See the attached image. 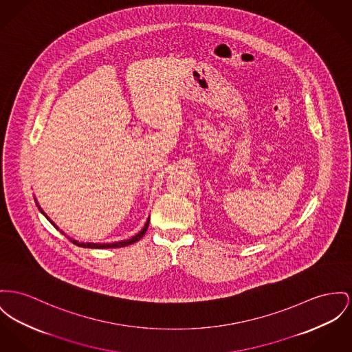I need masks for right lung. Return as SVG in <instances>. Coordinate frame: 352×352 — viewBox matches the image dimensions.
Segmentation results:
<instances>
[{
	"mask_svg": "<svg viewBox=\"0 0 352 352\" xmlns=\"http://www.w3.org/2000/svg\"><path fill=\"white\" fill-rule=\"evenodd\" d=\"M34 201H36V204H37V207H38V210L40 212L47 217V220L52 223V226L53 227H56L57 230H58V227L49 219V216H47L45 212L43 211V208L38 206V203H37V200H36V197H34ZM148 226H149V219L146 220V223H145V226H144V228L141 230L140 232L138 234H135L133 237H131V239H128V240H121V241H116V243H104V244H101V243H80V241H77V240H74V239H72V237H68L69 240H71L73 244H76V245H78V247H82V248H118V247H125V245H129V244H133V243H136L138 240H140L141 237L145 234L146 232V230H148ZM60 232L63 234L64 232L60 230Z\"/></svg>",
	"mask_w": 352,
	"mask_h": 352,
	"instance_id": "1",
	"label": "right lung"
}]
</instances>
